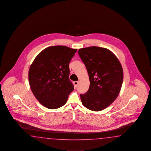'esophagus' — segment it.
Wrapping results in <instances>:
<instances>
[{
	"label": "esophagus",
	"mask_w": 151,
	"mask_h": 151,
	"mask_svg": "<svg viewBox=\"0 0 151 151\" xmlns=\"http://www.w3.org/2000/svg\"><path fill=\"white\" fill-rule=\"evenodd\" d=\"M78 83H79V82H78V81H75V82H74V87H77V86H78Z\"/></svg>",
	"instance_id": "1"
}]
</instances>
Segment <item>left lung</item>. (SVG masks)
<instances>
[{
  "instance_id": "8db88e82",
  "label": "left lung",
  "mask_w": 151,
  "mask_h": 151,
  "mask_svg": "<svg viewBox=\"0 0 151 151\" xmlns=\"http://www.w3.org/2000/svg\"><path fill=\"white\" fill-rule=\"evenodd\" d=\"M78 55L90 81L88 91L80 95L82 104L91 111H102L114 102L120 91L124 78L121 64L111 51L104 47L82 48Z\"/></svg>"
}]
</instances>
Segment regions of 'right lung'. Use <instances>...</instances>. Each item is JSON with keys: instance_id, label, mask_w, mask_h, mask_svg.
I'll list each match as a JSON object with an SVG mask.
<instances>
[{"instance_id": "right-lung-1", "label": "right lung", "mask_w": 151, "mask_h": 151, "mask_svg": "<svg viewBox=\"0 0 151 151\" xmlns=\"http://www.w3.org/2000/svg\"><path fill=\"white\" fill-rule=\"evenodd\" d=\"M76 51L63 45L47 47L31 64L29 71L31 89L45 107L53 109L63 106L74 90L69 78V65Z\"/></svg>"}]
</instances>
